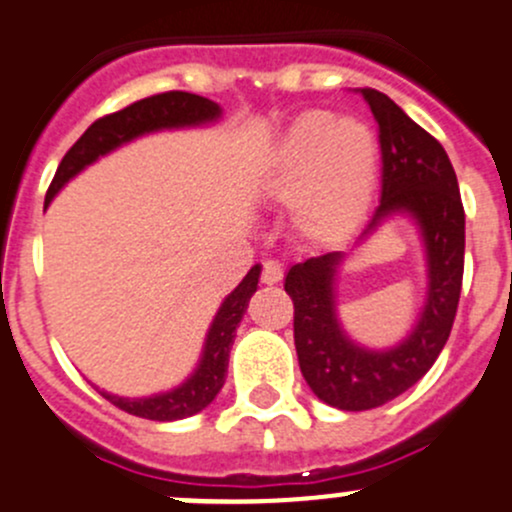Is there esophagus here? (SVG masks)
Listing matches in <instances>:
<instances>
[{"label": "esophagus", "instance_id": "1", "mask_svg": "<svg viewBox=\"0 0 512 512\" xmlns=\"http://www.w3.org/2000/svg\"><path fill=\"white\" fill-rule=\"evenodd\" d=\"M281 276H283L281 263L271 261V258H268V261H263V266H261V283H266V286H273V283L281 281Z\"/></svg>", "mask_w": 512, "mask_h": 512}]
</instances>
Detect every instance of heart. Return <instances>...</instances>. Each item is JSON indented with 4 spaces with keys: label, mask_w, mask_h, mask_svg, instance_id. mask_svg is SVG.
Listing matches in <instances>:
<instances>
[{
    "label": "heart",
    "mask_w": 512,
    "mask_h": 512,
    "mask_svg": "<svg viewBox=\"0 0 512 512\" xmlns=\"http://www.w3.org/2000/svg\"><path fill=\"white\" fill-rule=\"evenodd\" d=\"M376 171V136L366 124L308 111L278 144L268 189L276 199L296 204L303 231L318 239H343L366 216Z\"/></svg>",
    "instance_id": "obj_1"
}]
</instances>
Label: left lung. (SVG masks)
Masks as SVG:
<instances>
[{"mask_svg": "<svg viewBox=\"0 0 512 512\" xmlns=\"http://www.w3.org/2000/svg\"><path fill=\"white\" fill-rule=\"evenodd\" d=\"M373 111L381 144V204L368 231L393 211H408L428 251V303L416 331L393 351H366L343 336L333 311V271L341 254L296 263L286 273L293 301L298 366L311 391L341 411H371L421 381L443 351L463 286L465 211L453 164L438 139L391 96L358 89Z\"/></svg>", "mask_w": 512, "mask_h": 512, "instance_id": "obj_1", "label": "left lung"}]
</instances>
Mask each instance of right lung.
Wrapping results in <instances>:
<instances>
[{"label":"right lung","mask_w":512,"mask_h":512,"mask_svg":"<svg viewBox=\"0 0 512 512\" xmlns=\"http://www.w3.org/2000/svg\"><path fill=\"white\" fill-rule=\"evenodd\" d=\"M219 114V104L204 99V96L189 94V91H164V94H154L134 101V104L124 106V109L114 111V114L101 116L79 136L77 144L64 154L62 164H59L52 184H49L44 209H47L54 194L74 174H79L86 164L96 161L106 151L116 149L124 141H131L134 136L146 134V131L204 124V121H214ZM258 273H261V266L251 268L244 281L221 303L219 313H216L214 323L209 328L204 358H201L196 373L184 386H179L176 391L161 393V396L134 398V401L106 396L104 393L106 401H111L116 408L131 413V416L146 418V421H179V418H189L194 413L204 411L226 381V368H229V353L231 346H234L236 328H239L241 318H244L249 298L254 296Z\"/></svg>","instance_id":"right-lung-1"}]
</instances>
